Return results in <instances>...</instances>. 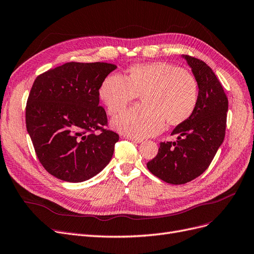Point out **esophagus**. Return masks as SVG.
Returning a JSON list of instances; mask_svg holds the SVG:
<instances>
[{
  "instance_id": "esophagus-1",
  "label": "esophagus",
  "mask_w": 254,
  "mask_h": 254,
  "mask_svg": "<svg viewBox=\"0 0 254 254\" xmlns=\"http://www.w3.org/2000/svg\"><path fill=\"white\" fill-rule=\"evenodd\" d=\"M128 139L132 140L133 143H141L143 141V138H138V137H133V136H127Z\"/></svg>"
}]
</instances>
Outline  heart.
<instances>
[{
	"label": "heart",
	"mask_w": 254,
	"mask_h": 254,
	"mask_svg": "<svg viewBox=\"0 0 254 254\" xmlns=\"http://www.w3.org/2000/svg\"><path fill=\"white\" fill-rule=\"evenodd\" d=\"M99 93L109 115L120 113L140 95L143 104L113 120L116 130L140 138L158 133L165 121L170 126H177L189 120L198 103L199 84L186 69L168 63H154L131 66L127 77L108 75Z\"/></svg>",
	"instance_id": "1"
}]
</instances>
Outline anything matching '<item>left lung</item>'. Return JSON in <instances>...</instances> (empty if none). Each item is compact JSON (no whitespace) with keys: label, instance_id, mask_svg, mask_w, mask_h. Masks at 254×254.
<instances>
[{"label":"left lung","instance_id":"1","mask_svg":"<svg viewBox=\"0 0 254 254\" xmlns=\"http://www.w3.org/2000/svg\"><path fill=\"white\" fill-rule=\"evenodd\" d=\"M185 58L199 84L196 109L172 134L176 141H162L157 155L147 162L152 174L171 185H184L209 167L225 137L228 99L219 79L202 60Z\"/></svg>","mask_w":254,"mask_h":254}]
</instances>
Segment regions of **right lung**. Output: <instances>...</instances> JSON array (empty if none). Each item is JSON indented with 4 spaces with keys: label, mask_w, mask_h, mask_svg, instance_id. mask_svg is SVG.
<instances>
[{
    "label": "right lung",
    "mask_w": 254,
    "mask_h": 254,
    "mask_svg": "<svg viewBox=\"0 0 254 254\" xmlns=\"http://www.w3.org/2000/svg\"><path fill=\"white\" fill-rule=\"evenodd\" d=\"M117 68L106 63H67L36 77L27 100L26 127L51 175L82 182L110 161L119 134L99 105V89Z\"/></svg>",
    "instance_id": "1"
}]
</instances>
